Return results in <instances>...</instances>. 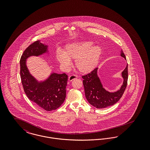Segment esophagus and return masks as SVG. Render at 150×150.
I'll use <instances>...</instances> for the list:
<instances>
[{"label":"esophagus","mask_w":150,"mask_h":150,"mask_svg":"<svg viewBox=\"0 0 150 150\" xmlns=\"http://www.w3.org/2000/svg\"><path fill=\"white\" fill-rule=\"evenodd\" d=\"M77 78H78V76L75 75H71V76H70L69 77V80L70 81H71Z\"/></svg>","instance_id":"1"}]
</instances>
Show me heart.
Instances as JSON below:
<instances>
[{"label":"heart","mask_w":150,"mask_h":150,"mask_svg":"<svg viewBox=\"0 0 150 150\" xmlns=\"http://www.w3.org/2000/svg\"><path fill=\"white\" fill-rule=\"evenodd\" d=\"M89 41H83L67 44L64 52H56L57 61L64 69L70 67V59L75 60V66L82 73L92 71L98 64L102 54V49Z\"/></svg>","instance_id":"b5f03b06"}]
</instances>
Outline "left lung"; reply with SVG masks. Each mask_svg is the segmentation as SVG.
I'll return each instance as SVG.
<instances>
[{"label":"left lung","instance_id":"8db88e82","mask_svg":"<svg viewBox=\"0 0 150 150\" xmlns=\"http://www.w3.org/2000/svg\"><path fill=\"white\" fill-rule=\"evenodd\" d=\"M120 56L126 59L125 56L121 50ZM98 68H96L92 71L82 76L83 79V86L86 98L88 102L94 107L97 108H104L112 106L120 99L127 86L128 78V64L121 72L124 79L123 83L119 90L110 92L106 91L102 84L97 75Z\"/></svg>","mask_w":150,"mask_h":150}]
</instances>
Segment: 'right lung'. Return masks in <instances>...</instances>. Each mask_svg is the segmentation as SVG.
Returning a JSON list of instances; mask_svg holds the SVG:
<instances>
[{"label":"right lung","mask_w":150,"mask_h":150,"mask_svg":"<svg viewBox=\"0 0 150 150\" xmlns=\"http://www.w3.org/2000/svg\"><path fill=\"white\" fill-rule=\"evenodd\" d=\"M48 45L40 40L30 44L20 59V75L25 93L31 101L45 111L56 110L64 103L66 94L68 76L66 74L53 72L46 80L38 81L30 73L26 59L48 53Z\"/></svg>","instance_id":"right-lung-1"}]
</instances>
